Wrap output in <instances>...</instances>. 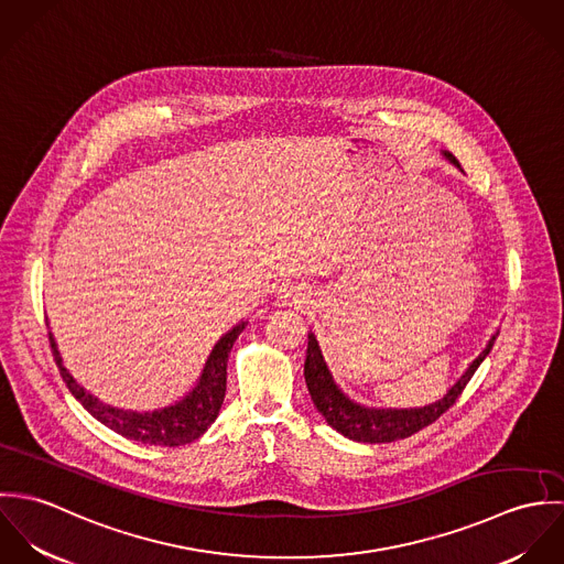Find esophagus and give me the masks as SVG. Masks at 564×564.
Instances as JSON below:
<instances>
[{
    "mask_svg": "<svg viewBox=\"0 0 564 564\" xmlns=\"http://www.w3.org/2000/svg\"><path fill=\"white\" fill-rule=\"evenodd\" d=\"M297 295L293 293V291H284V302H289V304H297V300H295Z\"/></svg>",
    "mask_w": 564,
    "mask_h": 564,
    "instance_id": "1",
    "label": "esophagus"
}]
</instances>
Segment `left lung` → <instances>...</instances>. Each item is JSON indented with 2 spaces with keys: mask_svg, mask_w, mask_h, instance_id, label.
<instances>
[{
  "mask_svg": "<svg viewBox=\"0 0 564 564\" xmlns=\"http://www.w3.org/2000/svg\"><path fill=\"white\" fill-rule=\"evenodd\" d=\"M445 156L454 162L456 166H460L456 156H452L447 152H445ZM497 334L488 340L482 354L471 362V367L465 371V376L449 389V393L443 400L423 405V408H405V410L380 408L378 410V408H365L360 403L351 402L340 393V389L334 384V380H332V376L325 367L319 343H317L315 334L311 332L308 334V356H306V365H304L308 393L317 405V410L325 416V421L336 432H340L343 436H347L351 441H358V443H391V441H398V438H408L414 432L434 423L443 412H447L456 403V400L463 395V391L469 384V380L474 378L476 369L480 367V362L492 349V343L497 340Z\"/></svg>",
  "mask_w": 564,
  "mask_h": 564,
  "instance_id": "1",
  "label": "left lung"
}]
</instances>
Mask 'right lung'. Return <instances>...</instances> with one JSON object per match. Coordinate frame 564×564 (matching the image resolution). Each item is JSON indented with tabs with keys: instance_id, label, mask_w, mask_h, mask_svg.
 Listing matches in <instances>:
<instances>
[{
	"instance_id": "add662e5",
	"label": "right lung",
	"mask_w": 564,
	"mask_h": 564,
	"mask_svg": "<svg viewBox=\"0 0 564 564\" xmlns=\"http://www.w3.org/2000/svg\"><path fill=\"white\" fill-rule=\"evenodd\" d=\"M245 323L232 327L221 340L215 345L213 354L208 356V362L204 367V373L197 382V387L177 403L166 405L154 412H134V410H119L112 405L99 402L90 393H86L80 384L67 373L63 367L61 354L56 349V343L50 334V345L54 360L58 365V371L72 391V395L106 427L112 432L145 443V445H162V447H177L186 445L195 438H199L210 423L217 419L221 403L226 398V378H228V354L239 338Z\"/></svg>"
}]
</instances>
